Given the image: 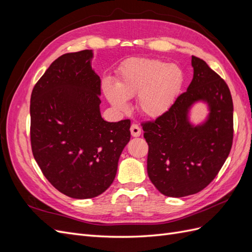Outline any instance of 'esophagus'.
I'll return each mask as SVG.
<instances>
[{"label":"esophagus","mask_w":252,"mask_h":252,"mask_svg":"<svg viewBox=\"0 0 252 252\" xmlns=\"http://www.w3.org/2000/svg\"><path fill=\"white\" fill-rule=\"evenodd\" d=\"M130 132L132 136H140L142 133L141 127L138 124H132L130 127Z\"/></svg>","instance_id":"34e87169"}]
</instances>
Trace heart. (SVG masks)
Here are the masks:
<instances>
[{"label":"heart","instance_id":"heart-1","mask_svg":"<svg viewBox=\"0 0 252 252\" xmlns=\"http://www.w3.org/2000/svg\"><path fill=\"white\" fill-rule=\"evenodd\" d=\"M184 82V71L177 64L158 59L134 58L120 68L117 86L105 81L103 90L118 110L126 111L127 98L138 95L139 110L147 117L158 118L172 108Z\"/></svg>","mask_w":252,"mask_h":252}]
</instances>
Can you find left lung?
<instances>
[{"mask_svg":"<svg viewBox=\"0 0 252 252\" xmlns=\"http://www.w3.org/2000/svg\"><path fill=\"white\" fill-rule=\"evenodd\" d=\"M193 79L172 108L143 122L148 144L147 172L152 184L167 196L181 197L207 187L229 156L233 141V103L229 87L202 59L192 56ZM210 105L209 120L192 126L188 109L194 101Z\"/></svg>","mask_w":252,"mask_h":252,"instance_id":"obj_1","label":"left lung"}]
</instances>
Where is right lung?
Wrapping results in <instances>:
<instances>
[{
    "label": "right lung",
    "mask_w": 252,
    "mask_h": 252,
    "mask_svg": "<svg viewBox=\"0 0 252 252\" xmlns=\"http://www.w3.org/2000/svg\"><path fill=\"white\" fill-rule=\"evenodd\" d=\"M91 58L88 49L59 57L30 98L33 157L50 184L73 199L97 196L112 184L130 140V120L101 117V79Z\"/></svg>",
    "instance_id": "obj_1"
}]
</instances>
